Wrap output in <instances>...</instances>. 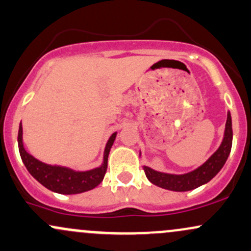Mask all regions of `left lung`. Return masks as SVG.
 Instances as JSON below:
<instances>
[{
    "mask_svg": "<svg viewBox=\"0 0 251 251\" xmlns=\"http://www.w3.org/2000/svg\"><path fill=\"white\" fill-rule=\"evenodd\" d=\"M231 147H232V123H231V114L227 113L224 139H223L222 145L201 167L183 175L163 174V173L155 172L149 167L143 168H144L145 175L149 181L161 188L175 192L192 191V189L207 183L218 174L230 155Z\"/></svg>",
    "mask_w": 251,
    "mask_h": 251,
    "instance_id": "1",
    "label": "left lung"
}]
</instances>
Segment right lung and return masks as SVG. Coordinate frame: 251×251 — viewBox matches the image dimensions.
<instances>
[{"mask_svg":"<svg viewBox=\"0 0 251 251\" xmlns=\"http://www.w3.org/2000/svg\"><path fill=\"white\" fill-rule=\"evenodd\" d=\"M115 136H117V133H113L107 142L102 166L96 168V169L89 170V172H74L69 168L49 166V164L38 161L37 158H34L25 150L23 144V125L21 124L19 126L18 143L19 151H20V156L25 167L27 168L29 174L38 182H40L50 191L59 193V194H78V193H83L95 188L103 180L107 170L109 150L114 143Z\"/></svg>","mask_w":251,"mask_h":251,"instance_id":"right-lung-1","label":"right lung"}]
</instances>
